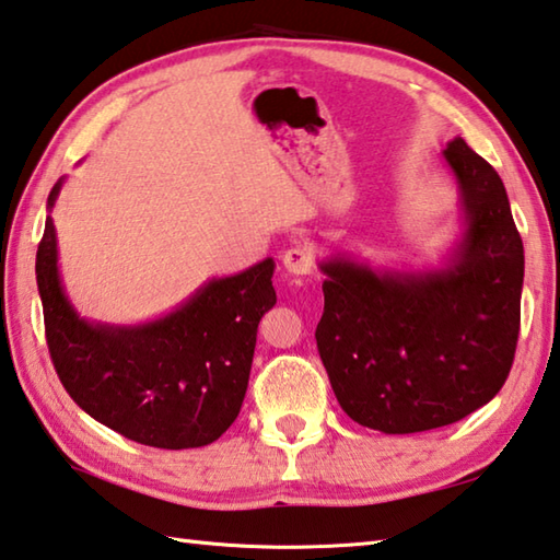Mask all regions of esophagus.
<instances>
[{
    "label": "esophagus",
    "mask_w": 560,
    "mask_h": 560,
    "mask_svg": "<svg viewBox=\"0 0 560 560\" xmlns=\"http://www.w3.org/2000/svg\"><path fill=\"white\" fill-rule=\"evenodd\" d=\"M283 267H287L291 273L296 277H306V273L313 271L315 259H313V249L308 245H296L283 252Z\"/></svg>",
    "instance_id": "obj_1"
}]
</instances>
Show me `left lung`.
<instances>
[{
    "mask_svg": "<svg viewBox=\"0 0 560 560\" xmlns=\"http://www.w3.org/2000/svg\"><path fill=\"white\" fill-rule=\"evenodd\" d=\"M443 156L465 218L448 267L320 264V360L342 411L382 433L441 429L480 409L510 377L520 340L524 245L504 183L460 137Z\"/></svg>",
    "mask_w": 560,
    "mask_h": 560,
    "instance_id": "1",
    "label": "left lung"
}]
</instances>
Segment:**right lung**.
Wrapping results in <instances>:
<instances>
[{
	"label": "right lung",
	"mask_w": 560,
	"mask_h": 560,
	"mask_svg": "<svg viewBox=\"0 0 560 560\" xmlns=\"http://www.w3.org/2000/svg\"><path fill=\"white\" fill-rule=\"evenodd\" d=\"M63 180L48 196L54 208ZM273 261L212 279L183 306L144 325L80 318L58 273L56 228L46 218L36 252L50 360L80 409L129 441L200 448L218 441L245 401L261 315L273 308Z\"/></svg>",
	"instance_id": "obj_1"
}]
</instances>
